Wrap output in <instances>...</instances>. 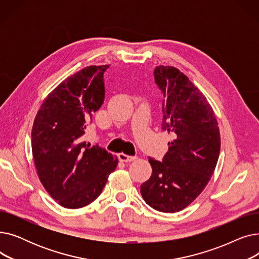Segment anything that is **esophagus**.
Here are the masks:
<instances>
[{"label": "esophagus", "instance_id": "esophagus-1", "mask_svg": "<svg viewBox=\"0 0 259 259\" xmlns=\"http://www.w3.org/2000/svg\"><path fill=\"white\" fill-rule=\"evenodd\" d=\"M118 158L120 161H125V162H128V161H133L137 159L138 157L137 156H131V155H127L125 153H119L118 155Z\"/></svg>", "mask_w": 259, "mask_h": 259}]
</instances>
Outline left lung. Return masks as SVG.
Wrapping results in <instances>:
<instances>
[{
	"mask_svg": "<svg viewBox=\"0 0 259 259\" xmlns=\"http://www.w3.org/2000/svg\"><path fill=\"white\" fill-rule=\"evenodd\" d=\"M154 79L164 95L161 129L172 141L161 161L149 157L152 174L141 193L151 208L174 213L188 207L211 180L221 134L206 97L178 68L157 66Z\"/></svg>",
	"mask_w": 259,
	"mask_h": 259,
	"instance_id": "1",
	"label": "left lung"
}]
</instances>
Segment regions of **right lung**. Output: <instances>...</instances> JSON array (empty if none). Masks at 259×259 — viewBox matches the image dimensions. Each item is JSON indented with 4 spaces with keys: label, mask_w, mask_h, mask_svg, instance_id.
Returning a JSON list of instances; mask_svg holds the SVG:
<instances>
[{
    "label": "right lung",
    "mask_w": 259,
    "mask_h": 259,
    "mask_svg": "<svg viewBox=\"0 0 259 259\" xmlns=\"http://www.w3.org/2000/svg\"><path fill=\"white\" fill-rule=\"evenodd\" d=\"M109 65L88 66L67 77L40 105L31 131L38 179L64 208H83L102 193L117 157L90 146L84 134L104 103V72Z\"/></svg>",
    "instance_id": "add662e5"
}]
</instances>
